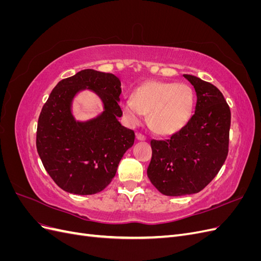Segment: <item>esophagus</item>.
Returning <instances> with one entry per match:
<instances>
[{"instance_id":"34e87169","label":"esophagus","mask_w":261,"mask_h":261,"mask_svg":"<svg viewBox=\"0 0 261 261\" xmlns=\"http://www.w3.org/2000/svg\"><path fill=\"white\" fill-rule=\"evenodd\" d=\"M136 138H137L138 140H141V141H144V140L147 139L146 136H144L143 134H140V133H137V134H136Z\"/></svg>"}]
</instances>
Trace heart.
<instances>
[{"instance_id":"1","label":"heart","mask_w":261,"mask_h":261,"mask_svg":"<svg viewBox=\"0 0 261 261\" xmlns=\"http://www.w3.org/2000/svg\"><path fill=\"white\" fill-rule=\"evenodd\" d=\"M195 94L186 84L173 82H148L139 86L134 97L122 102L123 112L137 124L149 114V124L159 135H172L191 120Z\"/></svg>"}]
</instances>
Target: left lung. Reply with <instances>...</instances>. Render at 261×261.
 <instances>
[{"label": "left lung", "instance_id": "8db88e82", "mask_svg": "<svg viewBox=\"0 0 261 261\" xmlns=\"http://www.w3.org/2000/svg\"><path fill=\"white\" fill-rule=\"evenodd\" d=\"M197 94L195 114L165 140H151L148 177L161 194L199 193L216 177L228 152L231 111L216 86L184 75Z\"/></svg>", "mask_w": 261, "mask_h": 261}]
</instances>
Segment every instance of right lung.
<instances>
[{"instance_id": "add662e5", "label": "right lung", "mask_w": 261, "mask_h": 261, "mask_svg": "<svg viewBox=\"0 0 261 261\" xmlns=\"http://www.w3.org/2000/svg\"><path fill=\"white\" fill-rule=\"evenodd\" d=\"M97 93L105 111L86 122L71 113L75 94ZM121 81L110 73L84 69L62 80L44 103L37 127V150L43 167L63 191L97 194L111 183L122 156L134 145L135 133L118 122Z\"/></svg>"}]
</instances>
